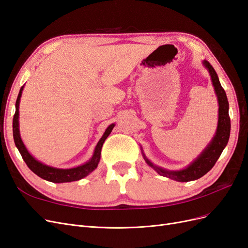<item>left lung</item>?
I'll use <instances>...</instances> for the list:
<instances>
[{"label": "left lung", "instance_id": "1", "mask_svg": "<svg viewBox=\"0 0 248 248\" xmlns=\"http://www.w3.org/2000/svg\"><path fill=\"white\" fill-rule=\"evenodd\" d=\"M204 65L207 67L210 76H211L212 84L214 86L215 93L217 95V99H218L219 104L218 125H217L216 134L214 136L212 141L210 142L209 146L204 150V152H202L190 166H188V168H186L182 170H166L158 167L153 166V164L145 157L146 162L158 172L159 175L176 180V181L179 182L192 181V180H197L206 175L207 172L214 167L217 159L219 158V156L221 155L224 147L227 146L230 138L231 119L229 116V101L227 98L226 91H224L223 88L221 87L218 77H217L212 65L208 61H204Z\"/></svg>", "mask_w": 248, "mask_h": 248}]
</instances>
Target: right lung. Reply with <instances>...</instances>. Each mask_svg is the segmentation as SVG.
Listing matches in <instances>:
<instances>
[{
    "instance_id": "right-lung-1",
    "label": "right lung",
    "mask_w": 248,
    "mask_h": 248,
    "mask_svg": "<svg viewBox=\"0 0 248 248\" xmlns=\"http://www.w3.org/2000/svg\"><path fill=\"white\" fill-rule=\"evenodd\" d=\"M24 87H21L19 90V93L16 99V114L13 116V139L14 142L18 149V151L22 157V159L25 160L26 164L28 168L31 170L37 176H39L40 178L46 180V181H50L54 183H64V182H72V181H78V180H80L84 177L88 176L90 172L93 171L97 166H98V162L100 160V154H101V148L104 140H107V138L109 136L110 131L114 128V124H111L108 127V129L104 132L103 137L100 139V140L97 144L95 148V152L93 154V157L90 159L88 162H86L82 166L73 168V169H68V170H62V169H56V168H51L48 166H46L38 160H36L34 157L28 152V150L26 149L24 142H22L20 136H19V129H18V107H19V100H20V96L21 92Z\"/></svg>"
}]
</instances>
